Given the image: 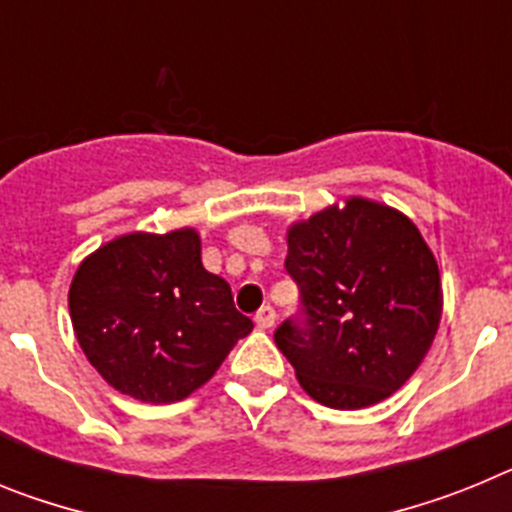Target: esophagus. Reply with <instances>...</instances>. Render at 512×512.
I'll return each mask as SVG.
<instances>
[{"mask_svg":"<svg viewBox=\"0 0 512 512\" xmlns=\"http://www.w3.org/2000/svg\"><path fill=\"white\" fill-rule=\"evenodd\" d=\"M256 328H261V330H269V328H274V323H277V310H274V307L271 305H266V307H261L259 312H256Z\"/></svg>","mask_w":512,"mask_h":512,"instance_id":"esophagus-1","label":"esophagus"}]
</instances>
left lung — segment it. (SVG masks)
Returning <instances> with one entry per match:
<instances>
[{
	"instance_id": "left-lung-1",
	"label": "left lung",
	"mask_w": 512,
	"mask_h": 512,
	"mask_svg": "<svg viewBox=\"0 0 512 512\" xmlns=\"http://www.w3.org/2000/svg\"><path fill=\"white\" fill-rule=\"evenodd\" d=\"M300 315L274 330L302 390L359 410L413 377L441 323V277L413 220L351 197L287 230Z\"/></svg>"
}]
</instances>
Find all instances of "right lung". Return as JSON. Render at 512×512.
I'll list each match as a JSON object with an SVG mask.
<instances>
[{"instance_id": "add662e5", "label": "right lung", "mask_w": 512, "mask_h": 512, "mask_svg": "<svg viewBox=\"0 0 512 512\" xmlns=\"http://www.w3.org/2000/svg\"><path fill=\"white\" fill-rule=\"evenodd\" d=\"M69 310L104 382L153 405L192 395L253 328L230 284L202 266L192 228L104 243L76 269Z\"/></svg>"}]
</instances>
